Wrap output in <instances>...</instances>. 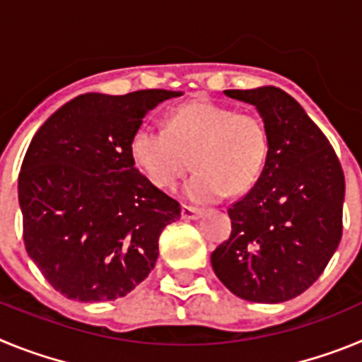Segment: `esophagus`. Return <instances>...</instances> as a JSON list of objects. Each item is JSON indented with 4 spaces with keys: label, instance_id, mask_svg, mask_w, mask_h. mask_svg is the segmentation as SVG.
<instances>
[{
    "label": "esophagus",
    "instance_id": "obj_1",
    "mask_svg": "<svg viewBox=\"0 0 362 362\" xmlns=\"http://www.w3.org/2000/svg\"><path fill=\"white\" fill-rule=\"evenodd\" d=\"M201 210L199 209H196V206H188V204H183V206H181V217H183V219H197V217H201Z\"/></svg>",
    "mask_w": 362,
    "mask_h": 362
}]
</instances>
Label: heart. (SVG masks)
Masks as SVG:
<instances>
[{
  "instance_id": "b5f03b06",
  "label": "heart",
  "mask_w": 362,
  "mask_h": 362,
  "mask_svg": "<svg viewBox=\"0 0 362 362\" xmlns=\"http://www.w3.org/2000/svg\"><path fill=\"white\" fill-rule=\"evenodd\" d=\"M137 168L159 188H172L192 165L199 170L185 185V196L212 203L243 194L259 179L268 156V129L254 112L194 101L168 117V127L141 124L130 141Z\"/></svg>"
}]
</instances>
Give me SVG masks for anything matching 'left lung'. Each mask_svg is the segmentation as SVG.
<instances>
[{"label": "left lung", "instance_id": "8db88e82", "mask_svg": "<svg viewBox=\"0 0 362 362\" xmlns=\"http://www.w3.org/2000/svg\"><path fill=\"white\" fill-rule=\"evenodd\" d=\"M225 94L257 108L268 129V156L254 187L230 204L232 233L210 261L241 299L283 303L310 288L337 250L343 166L328 137L284 90Z\"/></svg>", "mask_w": 362, "mask_h": 362}]
</instances>
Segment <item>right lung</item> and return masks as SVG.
<instances>
[{"instance_id":"obj_1","label":"right lung","mask_w":362,"mask_h":362,"mask_svg":"<svg viewBox=\"0 0 362 362\" xmlns=\"http://www.w3.org/2000/svg\"><path fill=\"white\" fill-rule=\"evenodd\" d=\"M179 95L83 94L32 137L18 181L23 243L69 299L127 296L158 261L159 235L181 204L137 170L130 141L156 105Z\"/></svg>"}]
</instances>
